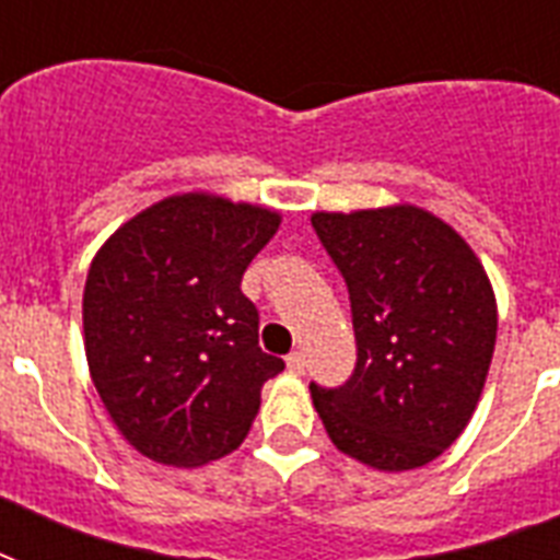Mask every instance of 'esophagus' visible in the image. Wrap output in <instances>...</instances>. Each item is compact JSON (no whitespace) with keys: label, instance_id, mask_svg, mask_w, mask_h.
<instances>
[{"label":"esophagus","instance_id":"1","mask_svg":"<svg viewBox=\"0 0 560 560\" xmlns=\"http://www.w3.org/2000/svg\"><path fill=\"white\" fill-rule=\"evenodd\" d=\"M288 369L293 374H305V369H307L305 354H299V351H293V354H290V358H288Z\"/></svg>","mask_w":560,"mask_h":560}]
</instances>
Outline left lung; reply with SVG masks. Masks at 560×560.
<instances>
[{
	"label": "left lung",
	"mask_w": 560,
	"mask_h": 560,
	"mask_svg": "<svg viewBox=\"0 0 560 560\" xmlns=\"http://www.w3.org/2000/svg\"><path fill=\"white\" fill-rule=\"evenodd\" d=\"M349 284L358 366L311 398L337 451L383 474L416 470L468 427L497 342V299L468 241L433 211H314Z\"/></svg>",
	"instance_id": "obj_1"
}]
</instances>
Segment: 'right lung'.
<instances>
[{
	"label": "right lung",
	"instance_id": "obj_1",
	"mask_svg": "<svg viewBox=\"0 0 560 560\" xmlns=\"http://www.w3.org/2000/svg\"><path fill=\"white\" fill-rule=\"evenodd\" d=\"M281 211L211 191L171 194L104 241L83 288V349L113 424L160 465L200 468L244 442L261 386L284 369L258 349L241 293Z\"/></svg>",
	"mask_w": 560,
	"mask_h": 560
}]
</instances>
